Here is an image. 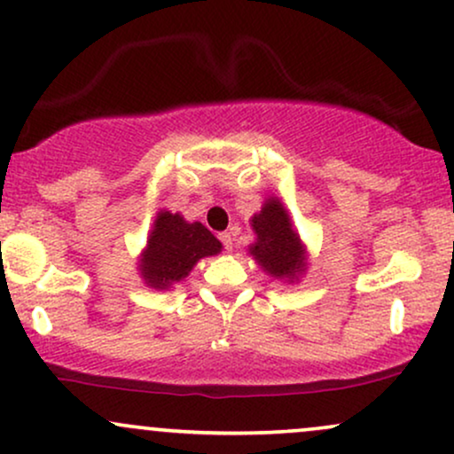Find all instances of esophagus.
I'll use <instances>...</instances> for the list:
<instances>
[{
	"label": "esophagus",
	"instance_id": "34e87169",
	"mask_svg": "<svg viewBox=\"0 0 454 454\" xmlns=\"http://www.w3.org/2000/svg\"><path fill=\"white\" fill-rule=\"evenodd\" d=\"M236 236H238V227H231V229H229V231L221 233V236H218V239H221L223 247H225V250H231L233 248V242H236Z\"/></svg>",
	"mask_w": 454,
	"mask_h": 454
}]
</instances>
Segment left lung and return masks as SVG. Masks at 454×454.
I'll return each mask as SVG.
<instances>
[{
  "label": "left lung",
  "instance_id": "1",
  "mask_svg": "<svg viewBox=\"0 0 454 454\" xmlns=\"http://www.w3.org/2000/svg\"><path fill=\"white\" fill-rule=\"evenodd\" d=\"M253 229L257 242L250 247V254L259 261L261 268L276 278H295L301 274L306 268L301 242L291 229L289 215L278 200H270L259 215L253 216Z\"/></svg>",
  "mask_w": 454,
  "mask_h": 454
}]
</instances>
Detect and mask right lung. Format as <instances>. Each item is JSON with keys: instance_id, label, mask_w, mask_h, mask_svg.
Segmentation results:
<instances>
[{"instance_id": "add662e5", "label": "right lung", "mask_w": 454, "mask_h": 454, "mask_svg": "<svg viewBox=\"0 0 454 454\" xmlns=\"http://www.w3.org/2000/svg\"><path fill=\"white\" fill-rule=\"evenodd\" d=\"M221 253V242L201 223L161 212L142 257V276L154 289H169L183 280L200 259Z\"/></svg>"}]
</instances>
